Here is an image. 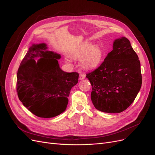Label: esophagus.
Instances as JSON below:
<instances>
[{
  "label": "esophagus",
  "mask_w": 155,
  "mask_h": 155,
  "mask_svg": "<svg viewBox=\"0 0 155 155\" xmlns=\"http://www.w3.org/2000/svg\"><path fill=\"white\" fill-rule=\"evenodd\" d=\"M79 79H80V80H83V79H85V75L84 74H80V75H79Z\"/></svg>",
  "instance_id": "esophagus-1"
}]
</instances>
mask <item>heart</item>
I'll return each mask as SVG.
<instances>
[{
	"mask_svg": "<svg viewBox=\"0 0 155 155\" xmlns=\"http://www.w3.org/2000/svg\"><path fill=\"white\" fill-rule=\"evenodd\" d=\"M104 51L99 46L92 45L89 43H83L74 50L71 54L75 59L81 60V66L85 69L92 70L97 68L101 63L104 58ZM70 64L68 59L65 60Z\"/></svg>",
	"mask_w": 155,
	"mask_h": 155,
	"instance_id": "obj_1",
	"label": "heart"
}]
</instances>
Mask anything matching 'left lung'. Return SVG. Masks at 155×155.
Wrapping results in <instances>:
<instances>
[{
  "mask_svg": "<svg viewBox=\"0 0 155 155\" xmlns=\"http://www.w3.org/2000/svg\"><path fill=\"white\" fill-rule=\"evenodd\" d=\"M104 61L87 74L92 87L91 100L98 110L119 113L131 105L142 86L140 62L125 37L113 42Z\"/></svg>",
  "mask_w": 155,
  "mask_h": 155,
  "instance_id": "1",
  "label": "left lung"
}]
</instances>
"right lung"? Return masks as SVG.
Here are the masks:
<instances>
[{"label":"right lung","mask_w":155,"mask_h":155,"mask_svg":"<svg viewBox=\"0 0 155 155\" xmlns=\"http://www.w3.org/2000/svg\"><path fill=\"white\" fill-rule=\"evenodd\" d=\"M60 58V54L48 50L46 43L33 44L18 69V97L27 109L40 118L63 113L70 90L78 82V73L61 69Z\"/></svg>","instance_id":"right-lung-1"}]
</instances>
